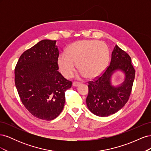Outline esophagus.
<instances>
[{
    "label": "esophagus",
    "instance_id": "obj_1",
    "mask_svg": "<svg viewBox=\"0 0 151 151\" xmlns=\"http://www.w3.org/2000/svg\"><path fill=\"white\" fill-rule=\"evenodd\" d=\"M80 83H78V82H74V83H72V86H74V87H77L80 85Z\"/></svg>",
    "mask_w": 151,
    "mask_h": 151
}]
</instances>
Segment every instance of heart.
Instances as JSON below:
<instances>
[{
  "label": "heart",
  "mask_w": 151,
  "mask_h": 151,
  "mask_svg": "<svg viewBox=\"0 0 151 151\" xmlns=\"http://www.w3.org/2000/svg\"><path fill=\"white\" fill-rule=\"evenodd\" d=\"M109 51L107 45L96 40H81L73 43L58 58L62 74L68 78L75 71L76 63L81 76L92 79L101 75L107 67Z\"/></svg>",
  "instance_id": "b5f03b06"
}]
</instances>
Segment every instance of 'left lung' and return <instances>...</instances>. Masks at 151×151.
Segmentation results:
<instances>
[{
    "mask_svg": "<svg viewBox=\"0 0 151 151\" xmlns=\"http://www.w3.org/2000/svg\"><path fill=\"white\" fill-rule=\"evenodd\" d=\"M118 70L125 75L123 83L114 86L111 76ZM135 70L129 54L116 45L111 53L109 65L103 74L94 81H89L87 106L94 115L104 117L116 113L128 101L133 86Z\"/></svg>",
    "mask_w": 151,
    "mask_h": 151,
    "instance_id": "1",
    "label": "left lung"
}]
</instances>
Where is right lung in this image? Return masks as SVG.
<instances>
[{
  "mask_svg": "<svg viewBox=\"0 0 151 151\" xmlns=\"http://www.w3.org/2000/svg\"><path fill=\"white\" fill-rule=\"evenodd\" d=\"M58 55L56 41L43 40L21 55L15 68V85L22 104L42 120L60 115L65 91L72 86L58 71Z\"/></svg>",
  "mask_w": 151,
  "mask_h": 151,
  "instance_id": "obj_1",
  "label": "right lung"
}]
</instances>
